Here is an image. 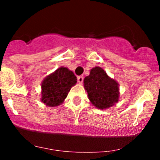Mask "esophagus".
Wrapping results in <instances>:
<instances>
[{"label": "esophagus", "instance_id": "1", "mask_svg": "<svg viewBox=\"0 0 160 160\" xmlns=\"http://www.w3.org/2000/svg\"><path fill=\"white\" fill-rule=\"evenodd\" d=\"M77 81H78L79 83H82L83 81V77H82V76H79V77H77Z\"/></svg>", "mask_w": 160, "mask_h": 160}]
</instances>
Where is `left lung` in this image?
Returning a JSON list of instances; mask_svg holds the SVG:
<instances>
[{"instance_id":"1","label":"left lung","mask_w":160,"mask_h":160,"mask_svg":"<svg viewBox=\"0 0 160 160\" xmlns=\"http://www.w3.org/2000/svg\"><path fill=\"white\" fill-rule=\"evenodd\" d=\"M83 88L88 99L96 108L104 110L115 105L119 101V84L100 67L90 70L89 76L83 80Z\"/></svg>"}]
</instances>
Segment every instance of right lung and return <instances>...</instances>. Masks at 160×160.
<instances>
[{"mask_svg": "<svg viewBox=\"0 0 160 160\" xmlns=\"http://www.w3.org/2000/svg\"><path fill=\"white\" fill-rule=\"evenodd\" d=\"M77 82V77L72 71L67 67H60L42 80L40 100L47 107L60 105Z\"/></svg>", "mask_w": 160, "mask_h": 160, "instance_id": "right-lung-1", "label": "right lung"}]
</instances>
